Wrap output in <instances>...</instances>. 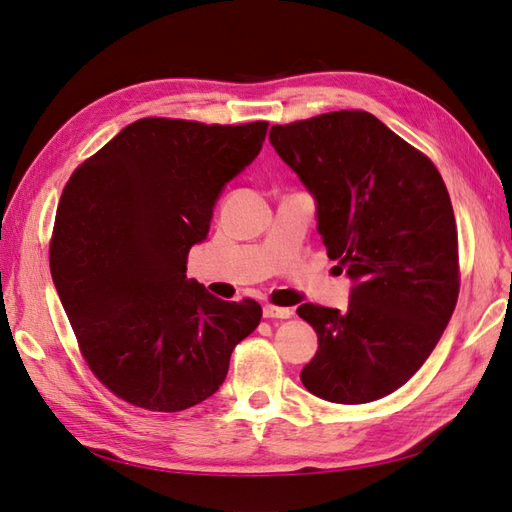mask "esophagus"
Listing matches in <instances>:
<instances>
[{
	"instance_id": "esophagus-1",
	"label": "esophagus",
	"mask_w": 512,
	"mask_h": 512,
	"mask_svg": "<svg viewBox=\"0 0 512 512\" xmlns=\"http://www.w3.org/2000/svg\"><path fill=\"white\" fill-rule=\"evenodd\" d=\"M262 314H265V318H290L292 316V309L290 307H277V305H265L262 307Z\"/></svg>"
}]
</instances>
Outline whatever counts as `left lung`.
<instances>
[{
    "label": "left lung",
    "mask_w": 512,
    "mask_h": 512,
    "mask_svg": "<svg viewBox=\"0 0 512 512\" xmlns=\"http://www.w3.org/2000/svg\"><path fill=\"white\" fill-rule=\"evenodd\" d=\"M273 149L316 200L322 243L354 282L346 312L303 303L318 333L309 393L367 404L427 361L459 297L457 224L433 162L365 111L273 126Z\"/></svg>",
    "instance_id": "8db88e82"
}]
</instances>
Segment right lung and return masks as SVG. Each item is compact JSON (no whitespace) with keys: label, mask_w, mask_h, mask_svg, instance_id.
Returning <instances> with one entry per match:
<instances>
[{"label":"right lung","mask_w":512,"mask_h":512,"mask_svg":"<svg viewBox=\"0 0 512 512\" xmlns=\"http://www.w3.org/2000/svg\"><path fill=\"white\" fill-rule=\"evenodd\" d=\"M267 121L207 126L145 117L74 170L51 239V275L96 378L151 412L220 389L230 354L262 318L188 280L228 181L252 164Z\"/></svg>","instance_id":"right-lung-1"}]
</instances>
